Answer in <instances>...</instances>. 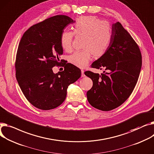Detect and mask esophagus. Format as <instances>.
I'll use <instances>...</instances> for the list:
<instances>
[{"label": "esophagus", "instance_id": "esophagus-1", "mask_svg": "<svg viewBox=\"0 0 154 154\" xmlns=\"http://www.w3.org/2000/svg\"><path fill=\"white\" fill-rule=\"evenodd\" d=\"M81 72H82V77H84L85 76V75L84 74V70H81Z\"/></svg>", "mask_w": 154, "mask_h": 154}]
</instances>
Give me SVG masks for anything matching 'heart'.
Wrapping results in <instances>:
<instances>
[{"instance_id": "obj_1", "label": "heart", "mask_w": 154, "mask_h": 154, "mask_svg": "<svg viewBox=\"0 0 154 154\" xmlns=\"http://www.w3.org/2000/svg\"><path fill=\"white\" fill-rule=\"evenodd\" d=\"M76 36L84 38L82 51H76L69 57V62L79 68L85 67L92 54L100 58L108 50L112 38V27L109 22L94 16H82L76 20L73 26ZM73 33L64 31L60 36V45L69 52L72 48Z\"/></svg>"}]
</instances>
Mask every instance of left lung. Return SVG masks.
Wrapping results in <instances>:
<instances>
[{
	"label": "left lung",
	"instance_id": "8db88e82",
	"mask_svg": "<svg viewBox=\"0 0 154 154\" xmlns=\"http://www.w3.org/2000/svg\"><path fill=\"white\" fill-rule=\"evenodd\" d=\"M112 38L107 52L91 67L104 68L107 72H84L93 81L87 93L89 103L101 111H110L122 105L134 90L142 67L139 48L119 22L112 25ZM105 72V71H104Z\"/></svg>",
	"mask_w": 154,
	"mask_h": 154
}]
</instances>
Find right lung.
Wrapping results in <instances>:
<instances>
[{
    "label": "right lung",
    "mask_w": 154,
    "mask_h": 154,
    "mask_svg": "<svg viewBox=\"0 0 154 154\" xmlns=\"http://www.w3.org/2000/svg\"><path fill=\"white\" fill-rule=\"evenodd\" d=\"M75 21L66 15H56L31 26L20 40L16 56V78L23 95L36 108L49 110L62 104L69 85L81 76V70L63 63L60 36L66 26ZM63 71L54 74L52 67Z\"/></svg>",
    "instance_id": "right-lung-1"
}]
</instances>
